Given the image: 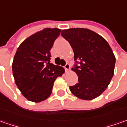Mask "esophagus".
I'll list each match as a JSON object with an SVG mask.
<instances>
[{
  "instance_id": "obj_1",
  "label": "esophagus",
  "mask_w": 127,
  "mask_h": 127,
  "mask_svg": "<svg viewBox=\"0 0 127 127\" xmlns=\"http://www.w3.org/2000/svg\"><path fill=\"white\" fill-rule=\"evenodd\" d=\"M64 69H65V71H67L69 70V69H70V65H69V64L66 63V64L64 65Z\"/></svg>"
}]
</instances>
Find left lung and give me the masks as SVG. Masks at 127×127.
Here are the masks:
<instances>
[{"label":"left lung","mask_w":127,"mask_h":127,"mask_svg":"<svg viewBox=\"0 0 127 127\" xmlns=\"http://www.w3.org/2000/svg\"><path fill=\"white\" fill-rule=\"evenodd\" d=\"M61 35L74 51L78 82L69 87L79 99L91 100L99 96L109 85L114 74L115 58L106 39L85 28L63 30Z\"/></svg>","instance_id":"left-lung-1"}]
</instances>
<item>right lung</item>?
<instances>
[{"label":"right lung","instance_id":"obj_1","mask_svg":"<svg viewBox=\"0 0 127 127\" xmlns=\"http://www.w3.org/2000/svg\"><path fill=\"white\" fill-rule=\"evenodd\" d=\"M60 31L45 28L28 37L17 49L12 63L13 76L19 90L29 101L46 99L52 93L55 80L64 72V68L50 61V51Z\"/></svg>","mask_w":127,"mask_h":127}]
</instances>
